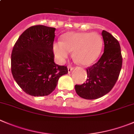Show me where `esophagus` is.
Here are the masks:
<instances>
[{"mask_svg":"<svg viewBox=\"0 0 134 134\" xmlns=\"http://www.w3.org/2000/svg\"><path fill=\"white\" fill-rule=\"evenodd\" d=\"M73 69H74V67H72V66H68V73H70V72H72V70H73Z\"/></svg>","mask_w":134,"mask_h":134,"instance_id":"34e87169","label":"esophagus"}]
</instances>
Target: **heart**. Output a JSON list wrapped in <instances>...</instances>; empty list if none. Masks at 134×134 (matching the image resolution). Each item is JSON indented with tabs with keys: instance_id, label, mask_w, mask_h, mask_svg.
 Returning <instances> with one entry per match:
<instances>
[{
	"instance_id": "b5f03b06",
	"label": "heart",
	"mask_w": 134,
	"mask_h": 134,
	"mask_svg": "<svg viewBox=\"0 0 134 134\" xmlns=\"http://www.w3.org/2000/svg\"><path fill=\"white\" fill-rule=\"evenodd\" d=\"M103 40L96 33L68 32L64 34L62 42L53 44V50L57 60L62 62L73 51V57L80 64L88 66L100 54Z\"/></svg>"
}]
</instances>
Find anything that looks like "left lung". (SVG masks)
<instances>
[{
  "instance_id": "1",
  "label": "left lung",
  "mask_w": 134,
  "mask_h": 134,
  "mask_svg": "<svg viewBox=\"0 0 134 134\" xmlns=\"http://www.w3.org/2000/svg\"><path fill=\"white\" fill-rule=\"evenodd\" d=\"M104 53L99 60L86 69L85 83L75 85L77 95L85 99H96L113 88L119 77L122 57L119 42L110 33L103 30Z\"/></svg>"
}]
</instances>
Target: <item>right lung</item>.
Instances as JSON below:
<instances>
[{
	"mask_svg": "<svg viewBox=\"0 0 134 134\" xmlns=\"http://www.w3.org/2000/svg\"><path fill=\"white\" fill-rule=\"evenodd\" d=\"M55 28L42 25L31 26L19 37L11 54L14 79L28 95H49L58 79L68 74L67 66L54 62L53 46Z\"/></svg>",
	"mask_w": 134,
	"mask_h": 134,
	"instance_id": "add662e5",
	"label": "right lung"
}]
</instances>
